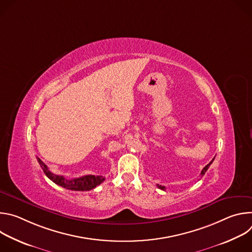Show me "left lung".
Here are the masks:
<instances>
[{
  "instance_id": "8db88e82",
  "label": "left lung",
  "mask_w": 252,
  "mask_h": 252,
  "mask_svg": "<svg viewBox=\"0 0 252 252\" xmlns=\"http://www.w3.org/2000/svg\"><path fill=\"white\" fill-rule=\"evenodd\" d=\"M213 159H214V158H213ZM213 159H212V160H211V161H210V162H209L207 165H205V166L203 167V169L201 170V173H200L201 175H204V173L206 172V170L208 169V167H209V166H210V164L212 163ZM158 189H162V190H165V188H164V187H162V186H158Z\"/></svg>"
}]
</instances>
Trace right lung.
Instances as JSON below:
<instances>
[{"instance_id":"1","label":"right lung","mask_w":252,"mask_h":252,"mask_svg":"<svg viewBox=\"0 0 252 252\" xmlns=\"http://www.w3.org/2000/svg\"><path fill=\"white\" fill-rule=\"evenodd\" d=\"M39 164L41 165L42 169L44 170L45 174L51 179L53 183H55L58 186H61L63 189H70V190H79V191H85V190H91L94 189L95 187L100 185L103 181L104 177L101 175H85L78 178H71L67 179L66 177L63 175H58L50 171L48 166L39 158H37Z\"/></svg>"}]
</instances>
